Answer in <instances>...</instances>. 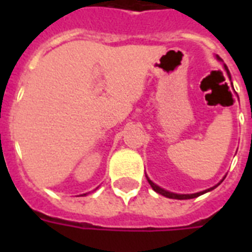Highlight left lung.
I'll return each mask as SVG.
<instances>
[{
	"label": "left lung",
	"instance_id": "8db88e82",
	"mask_svg": "<svg viewBox=\"0 0 252 252\" xmlns=\"http://www.w3.org/2000/svg\"><path fill=\"white\" fill-rule=\"evenodd\" d=\"M225 69H226L227 74H229V77H230V73H229V69H227L226 65H225ZM148 182H149V184H150V186H152V188H153L154 191L158 192V193H161L162 196H166V197H168V199H178V200L195 199V197H197V196L203 195V193H205V192H208V191H211V189H213V188L217 187V186H219V184H220V183H219V184H217V186H215V187L209 188V189H207V191L197 192V193H192V195H178V193H172V192H168V191H166V189H163V188L158 187L157 184H154L153 182H152V180L149 179V178H148Z\"/></svg>",
	"mask_w": 252,
	"mask_h": 252
}]
</instances>
